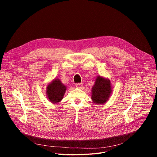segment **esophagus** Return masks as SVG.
<instances>
[{"instance_id": "34e87169", "label": "esophagus", "mask_w": 157, "mask_h": 157, "mask_svg": "<svg viewBox=\"0 0 157 157\" xmlns=\"http://www.w3.org/2000/svg\"><path fill=\"white\" fill-rule=\"evenodd\" d=\"M76 87L77 88L81 89V88H82V83H77V84H76Z\"/></svg>"}]
</instances>
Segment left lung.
Masks as SVG:
<instances>
[{
	"mask_svg": "<svg viewBox=\"0 0 157 157\" xmlns=\"http://www.w3.org/2000/svg\"><path fill=\"white\" fill-rule=\"evenodd\" d=\"M113 87L108 78L100 75L97 76L91 89V99L94 104H101L107 102L110 98Z\"/></svg>",
	"mask_w": 157,
	"mask_h": 157,
	"instance_id": "1",
	"label": "left lung"
}]
</instances>
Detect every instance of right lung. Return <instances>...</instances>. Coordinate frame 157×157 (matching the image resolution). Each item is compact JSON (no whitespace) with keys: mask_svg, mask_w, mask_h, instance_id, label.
<instances>
[{"mask_svg":"<svg viewBox=\"0 0 157 157\" xmlns=\"http://www.w3.org/2000/svg\"><path fill=\"white\" fill-rule=\"evenodd\" d=\"M67 89L59 78H55L47 86L46 94L48 101L52 104H58L63 99Z\"/></svg>","mask_w":157,"mask_h":157,"instance_id":"right-lung-1","label":"right lung"}]
</instances>
